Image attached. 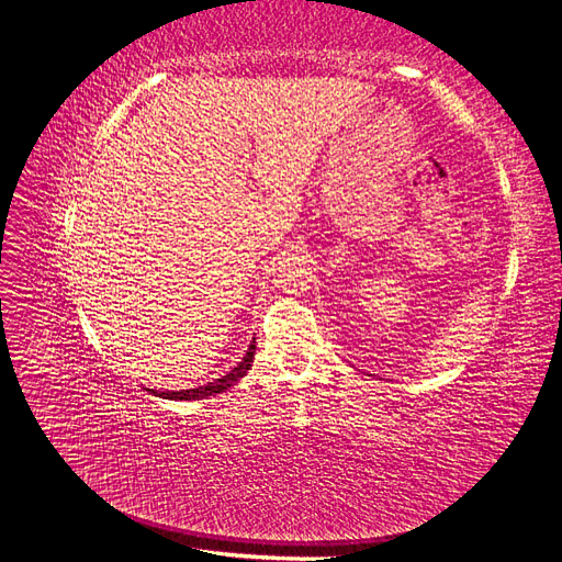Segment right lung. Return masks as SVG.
Segmentation results:
<instances>
[{
    "label": "right lung",
    "mask_w": 562,
    "mask_h": 562,
    "mask_svg": "<svg viewBox=\"0 0 562 562\" xmlns=\"http://www.w3.org/2000/svg\"><path fill=\"white\" fill-rule=\"evenodd\" d=\"M252 356H255V337H252V342H250V347H248V351H246V356L241 359V363L236 366L234 370H229L225 378H220V380H215V382H209V384H203V386H199V389H184V391H161V394H157L155 389H149L151 394H157V396H164V398H176V401H196V398H206V396H213V394H220V391H225V389H229L232 384H236L239 382L246 372L250 370V366H252Z\"/></svg>",
    "instance_id": "right-lung-1"
}]
</instances>
